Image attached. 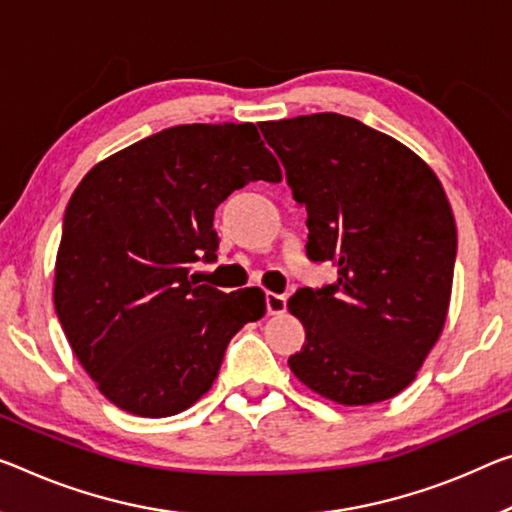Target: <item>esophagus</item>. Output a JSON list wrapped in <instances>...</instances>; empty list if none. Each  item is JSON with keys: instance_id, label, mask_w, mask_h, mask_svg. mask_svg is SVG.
<instances>
[{"instance_id": "esophagus-1", "label": "esophagus", "mask_w": 512, "mask_h": 512, "mask_svg": "<svg viewBox=\"0 0 512 512\" xmlns=\"http://www.w3.org/2000/svg\"><path fill=\"white\" fill-rule=\"evenodd\" d=\"M265 306H267V313H270V316H279V313L286 311L288 300H286V297H283V295L267 293V295H265Z\"/></svg>"}]
</instances>
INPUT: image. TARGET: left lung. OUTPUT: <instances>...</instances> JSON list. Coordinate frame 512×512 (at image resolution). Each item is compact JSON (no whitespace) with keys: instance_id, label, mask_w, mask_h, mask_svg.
Listing matches in <instances>:
<instances>
[{"instance_id":"obj_1","label":"left lung","mask_w":512,"mask_h":512,"mask_svg":"<svg viewBox=\"0 0 512 512\" xmlns=\"http://www.w3.org/2000/svg\"><path fill=\"white\" fill-rule=\"evenodd\" d=\"M258 128L309 215L306 254L338 270L288 300L306 332L290 371L338 405L393 398L437 343L451 302L458 233L444 187L414 151L350 116Z\"/></svg>"}]
</instances>
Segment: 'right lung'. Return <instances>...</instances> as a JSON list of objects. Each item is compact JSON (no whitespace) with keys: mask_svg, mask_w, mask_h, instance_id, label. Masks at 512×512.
I'll return each instance as SVG.
<instances>
[{"mask_svg":"<svg viewBox=\"0 0 512 512\" xmlns=\"http://www.w3.org/2000/svg\"><path fill=\"white\" fill-rule=\"evenodd\" d=\"M281 169L254 123L167 128L98 162L66 208L54 309L102 396L162 419L192 407L226 345L265 316L261 288L235 293L190 279L217 261L215 208Z\"/></svg>","mask_w":512,"mask_h":512,"instance_id":"add662e5","label":"right lung"}]
</instances>
